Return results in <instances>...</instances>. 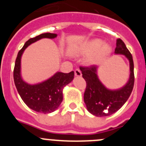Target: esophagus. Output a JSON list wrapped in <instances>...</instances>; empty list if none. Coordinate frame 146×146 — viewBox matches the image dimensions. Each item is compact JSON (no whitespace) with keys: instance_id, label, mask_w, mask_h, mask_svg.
Returning <instances> with one entry per match:
<instances>
[{"instance_id":"obj_1","label":"esophagus","mask_w":146,"mask_h":146,"mask_svg":"<svg viewBox=\"0 0 146 146\" xmlns=\"http://www.w3.org/2000/svg\"><path fill=\"white\" fill-rule=\"evenodd\" d=\"M74 75L77 77H81V76H82V73H81L80 70V69H76V70L74 71Z\"/></svg>"}]
</instances>
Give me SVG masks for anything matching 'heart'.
I'll use <instances>...</instances> for the list:
<instances>
[{"label":"heart","mask_w":146,"mask_h":146,"mask_svg":"<svg viewBox=\"0 0 146 146\" xmlns=\"http://www.w3.org/2000/svg\"><path fill=\"white\" fill-rule=\"evenodd\" d=\"M111 52V47L108 44H103L99 38H94L82 43L73 50L72 55L76 57L88 55L86 58V64L89 66L97 65L108 57Z\"/></svg>","instance_id":"obj_1"}]
</instances>
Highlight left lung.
Masks as SVG:
<instances>
[{"label":"left lung","instance_id":"left-lung-1","mask_svg":"<svg viewBox=\"0 0 146 146\" xmlns=\"http://www.w3.org/2000/svg\"><path fill=\"white\" fill-rule=\"evenodd\" d=\"M115 54L123 55L129 63V77L123 87L118 89H109L103 84L98 76V68L80 67L82 77L87 86L84 94V102L88 111L97 117L108 116L113 114L123 106L129 97L134 87V63L132 55L121 39L116 40Z\"/></svg>","mask_w":146,"mask_h":146}]
</instances>
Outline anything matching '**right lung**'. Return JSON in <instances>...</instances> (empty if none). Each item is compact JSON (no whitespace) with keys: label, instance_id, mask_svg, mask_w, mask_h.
Returning <instances> with one entry per match:
<instances>
[{"label":"right lung","instance_id":"1","mask_svg":"<svg viewBox=\"0 0 146 146\" xmlns=\"http://www.w3.org/2000/svg\"><path fill=\"white\" fill-rule=\"evenodd\" d=\"M56 33H46L30 38L19 51L14 69V80L20 97L27 106L41 113H52L58 108L63 101V90L74 79V72L63 73L57 72L47 80L30 84L23 80L21 74V58L25 49L42 38H55Z\"/></svg>","mask_w":146,"mask_h":146}]
</instances>
